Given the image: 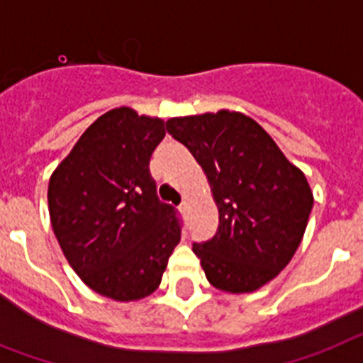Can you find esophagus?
I'll return each instance as SVG.
<instances>
[{"instance_id": "obj_1", "label": "esophagus", "mask_w": 363, "mask_h": 363, "mask_svg": "<svg viewBox=\"0 0 363 363\" xmlns=\"http://www.w3.org/2000/svg\"><path fill=\"white\" fill-rule=\"evenodd\" d=\"M179 208H181L182 213H188V212H190V203H188V201H184V203H182Z\"/></svg>"}]
</instances>
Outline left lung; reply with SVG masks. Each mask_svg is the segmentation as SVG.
Masks as SVG:
<instances>
[{
  "instance_id": "left-lung-1",
  "label": "left lung",
  "mask_w": 363,
  "mask_h": 363,
  "mask_svg": "<svg viewBox=\"0 0 363 363\" xmlns=\"http://www.w3.org/2000/svg\"><path fill=\"white\" fill-rule=\"evenodd\" d=\"M166 128L206 173L219 210L217 234L194 245L206 279L232 294L257 291L303 239L314 204L305 173L242 113L175 116Z\"/></svg>"
}]
</instances>
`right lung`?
Returning <instances> with one entry per match:
<instances>
[{
    "label": "right lung",
    "mask_w": 363,
    "mask_h": 363,
    "mask_svg": "<svg viewBox=\"0 0 363 363\" xmlns=\"http://www.w3.org/2000/svg\"><path fill=\"white\" fill-rule=\"evenodd\" d=\"M162 118L116 107L84 131L49 181L50 225L72 270L94 292L135 301L160 285L181 241L175 210L160 203L151 153Z\"/></svg>",
    "instance_id": "1"
}]
</instances>
